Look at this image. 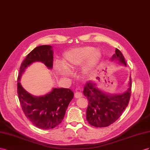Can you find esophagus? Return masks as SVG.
<instances>
[{
	"label": "esophagus",
	"mask_w": 150,
	"mask_h": 150,
	"mask_svg": "<svg viewBox=\"0 0 150 150\" xmlns=\"http://www.w3.org/2000/svg\"><path fill=\"white\" fill-rule=\"evenodd\" d=\"M82 96V93L81 92L77 91L75 93V98H80Z\"/></svg>",
	"instance_id": "1"
}]
</instances>
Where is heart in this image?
Segmentation results:
<instances>
[{"label":"heart","instance_id":"b5f03b06","mask_svg":"<svg viewBox=\"0 0 150 150\" xmlns=\"http://www.w3.org/2000/svg\"><path fill=\"white\" fill-rule=\"evenodd\" d=\"M101 57L100 51L98 50H95V48L91 46L76 48L68 51L65 54L63 58L65 65L62 62H58L55 64V67L59 74L67 76L69 74L68 69L70 70L80 65L88 58L87 65L84 68L85 72L88 73L100 62Z\"/></svg>","mask_w":150,"mask_h":150}]
</instances>
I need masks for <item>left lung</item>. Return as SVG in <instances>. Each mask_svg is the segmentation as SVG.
<instances>
[{
    "instance_id": "obj_1",
    "label": "left lung",
    "mask_w": 150,
    "mask_h": 150,
    "mask_svg": "<svg viewBox=\"0 0 150 150\" xmlns=\"http://www.w3.org/2000/svg\"><path fill=\"white\" fill-rule=\"evenodd\" d=\"M112 59L116 58L126 65L125 57L120 50L115 48ZM129 88L121 95L109 96L96 87L89 82L84 87L83 94L88 100L86 118L90 125L96 127H104L113 124L121 117L129 104L131 94V78Z\"/></svg>"
}]
</instances>
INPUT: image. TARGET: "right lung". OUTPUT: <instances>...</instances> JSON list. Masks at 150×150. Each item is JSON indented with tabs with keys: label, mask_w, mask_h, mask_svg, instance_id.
Here are the masks:
<instances>
[{
	"label": "right lung",
	"mask_w": 150,
	"mask_h": 150,
	"mask_svg": "<svg viewBox=\"0 0 150 150\" xmlns=\"http://www.w3.org/2000/svg\"><path fill=\"white\" fill-rule=\"evenodd\" d=\"M53 56L51 46L36 47L23 61L18 76V94L23 112L32 124L42 129H53L62 122L74 93L70 89L60 88H53L44 96H33L21 86L19 80L25 68L35 62H41L52 68Z\"/></svg>",
	"instance_id": "add662e5"
}]
</instances>
